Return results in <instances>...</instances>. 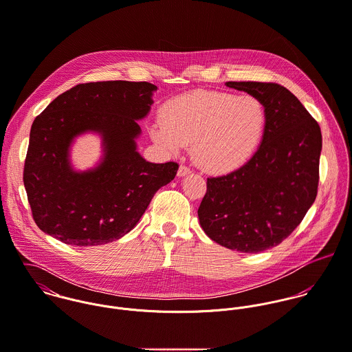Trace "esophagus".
<instances>
[{
	"label": "esophagus",
	"mask_w": 352,
	"mask_h": 352,
	"mask_svg": "<svg viewBox=\"0 0 352 352\" xmlns=\"http://www.w3.org/2000/svg\"><path fill=\"white\" fill-rule=\"evenodd\" d=\"M192 171H190V168L189 167H186V166H179V168H178V173H177V175L178 177H185V175H188V174H190Z\"/></svg>",
	"instance_id": "esophagus-1"
}]
</instances>
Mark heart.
I'll return each instance as SVG.
<instances>
[{"instance_id":"1","label":"heart","mask_w":352,"mask_h":352,"mask_svg":"<svg viewBox=\"0 0 352 352\" xmlns=\"http://www.w3.org/2000/svg\"><path fill=\"white\" fill-rule=\"evenodd\" d=\"M162 124L149 129L167 152L190 145L195 163L212 174H226L243 166L263 139L267 114L252 95L197 89L168 100Z\"/></svg>"}]
</instances>
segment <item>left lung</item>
<instances>
[{"label": "left lung", "instance_id": "left-lung-1", "mask_svg": "<svg viewBox=\"0 0 352 352\" xmlns=\"http://www.w3.org/2000/svg\"><path fill=\"white\" fill-rule=\"evenodd\" d=\"M257 98L267 114L256 153L238 170L207 179L200 226L216 243L258 253L281 243L313 206L321 129L298 98L275 82L228 81Z\"/></svg>", "mask_w": 352, "mask_h": 352}]
</instances>
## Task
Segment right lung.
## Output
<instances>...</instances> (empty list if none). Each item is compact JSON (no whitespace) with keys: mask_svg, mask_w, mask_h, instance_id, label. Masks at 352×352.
<instances>
[{"mask_svg":"<svg viewBox=\"0 0 352 352\" xmlns=\"http://www.w3.org/2000/svg\"><path fill=\"white\" fill-rule=\"evenodd\" d=\"M156 89L146 81L78 84L35 118L23 181L43 232L81 248L117 241L174 179L177 163H151L138 151V121L148 116ZM85 133L101 138L102 157L95 168L77 172L71 145Z\"/></svg>","mask_w":352,"mask_h":352,"instance_id":"1","label":"right lung"}]
</instances>
